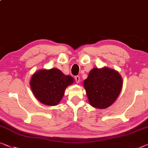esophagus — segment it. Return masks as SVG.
Instances as JSON below:
<instances>
[{"instance_id": "obj_1", "label": "esophagus", "mask_w": 148, "mask_h": 148, "mask_svg": "<svg viewBox=\"0 0 148 148\" xmlns=\"http://www.w3.org/2000/svg\"><path fill=\"white\" fill-rule=\"evenodd\" d=\"M80 76H75V81L76 82V83H79V82H80Z\"/></svg>"}]
</instances>
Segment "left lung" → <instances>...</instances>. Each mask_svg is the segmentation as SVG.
I'll list each match as a JSON object with an SVG mask.
<instances>
[{
  "label": "left lung",
  "mask_w": 148,
  "mask_h": 148,
  "mask_svg": "<svg viewBox=\"0 0 148 148\" xmlns=\"http://www.w3.org/2000/svg\"><path fill=\"white\" fill-rule=\"evenodd\" d=\"M122 85L120 74L107 67L93 68L84 81L90 104L99 109L107 108L115 102Z\"/></svg>",
  "instance_id": "8db88e82"
}]
</instances>
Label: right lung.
I'll return each instance as SVG.
<instances>
[{
	"label": "right lung",
	"mask_w": 148,
	"mask_h": 148,
	"mask_svg": "<svg viewBox=\"0 0 148 148\" xmlns=\"http://www.w3.org/2000/svg\"><path fill=\"white\" fill-rule=\"evenodd\" d=\"M74 78L57 68L40 70L32 75L30 85L39 102L46 106H56L62 99L64 90L72 84Z\"/></svg>",
	"instance_id": "1"
}]
</instances>
